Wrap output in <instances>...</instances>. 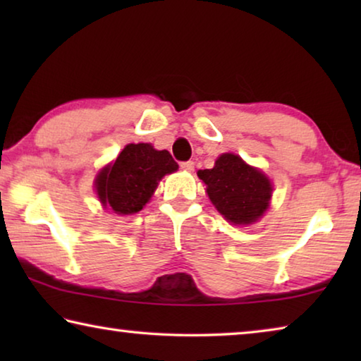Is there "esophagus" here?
Wrapping results in <instances>:
<instances>
[{
	"label": "esophagus",
	"mask_w": 361,
	"mask_h": 361,
	"mask_svg": "<svg viewBox=\"0 0 361 361\" xmlns=\"http://www.w3.org/2000/svg\"><path fill=\"white\" fill-rule=\"evenodd\" d=\"M180 167H181L183 170H186V172H192V170H194V162H192V161L181 162V164H180Z\"/></svg>",
	"instance_id": "obj_1"
}]
</instances>
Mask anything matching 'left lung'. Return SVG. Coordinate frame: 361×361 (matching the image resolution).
<instances>
[{"label":"left lung","mask_w":361,"mask_h":361,"mask_svg":"<svg viewBox=\"0 0 361 361\" xmlns=\"http://www.w3.org/2000/svg\"><path fill=\"white\" fill-rule=\"evenodd\" d=\"M212 204L232 224H253L264 215L272 197L271 180L243 161L240 156L224 152L215 167L199 170Z\"/></svg>","instance_id":"obj_1"}]
</instances>
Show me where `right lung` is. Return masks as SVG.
<instances>
[{
	"label": "right lung",
	"mask_w": 361,
	"mask_h": 361,
	"mask_svg": "<svg viewBox=\"0 0 361 361\" xmlns=\"http://www.w3.org/2000/svg\"><path fill=\"white\" fill-rule=\"evenodd\" d=\"M175 170L178 164L167 149L157 151L151 143H130L97 175V195L103 207H111L118 215H133L149 202L162 176Z\"/></svg>",
	"instance_id": "right-lung-1"
}]
</instances>
